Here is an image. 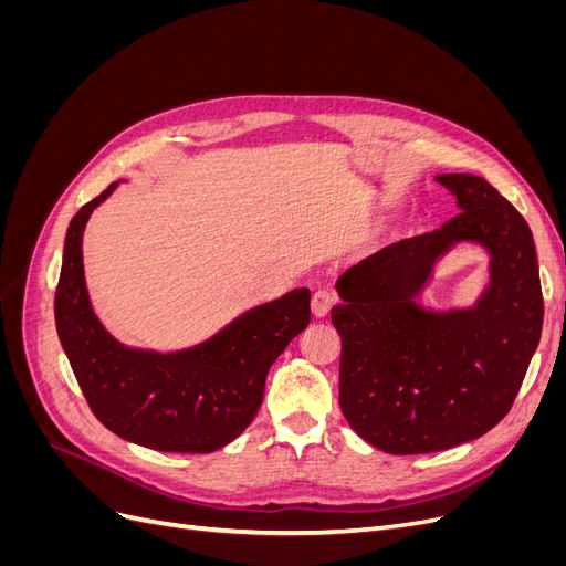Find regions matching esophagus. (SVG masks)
I'll list each match as a JSON object with an SVG mask.
<instances>
[{"instance_id": "1", "label": "esophagus", "mask_w": 566, "mask_h": 566, "mask_svg": "<svg viewBox=\"0 0 566 566\" xmlns=\"http://www.w3.org/2000/svg\"><path fill=\"white\" fill-rule=\"evenodd\" d=\"M335 302H337V293H335L333 287H318L316 293H314V297H312V312H314V316H318V318L328 316V312L333 310Z\"/></svg>"}]
</instances>
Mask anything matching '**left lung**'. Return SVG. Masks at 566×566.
<instances>
[{
	"instance_id": "obj_1",
	"label": "left lung",
	"mask_w": 566,
	"mask_h": 566,
	"mask_svg": "<svg viewBox=\"0 0 566 566\" xmlns=\"http://www.w3.org/2000/svg\"><path fill=\"white\" fill-rule=\"evenodd\" d=\"M460 212L403 238L337 281L339 408L352 430L394 455L472 441L515 403L543 328L538 256L524 217L474 175H439ZM460 240L492 254V283L472 311L415 302L438 256Z\"/></svg>"
}]
</instances>
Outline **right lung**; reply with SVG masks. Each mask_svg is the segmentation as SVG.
<instances>
[{
  "label": "right lung",
  "instance_id": "add662e5",
  "mask_svg": "<svg viewBox=\"0 0 566 566\" xmlns=\"http://www.w3.org/2000/svg\"><path fill=\"white\" fill-rule=\"evenodd\" d=\"M115 186L84 205L67 227L54 300L61 345L92 413L111 432L153 451L212 453L256 416L269 368L312 321V293L297 287L254 306L184 352L119 345L92 310L82 269L84 227Z\"/></svg>",
  "mask_w": 566,
  "mask_h": 566
}]
</instances>
